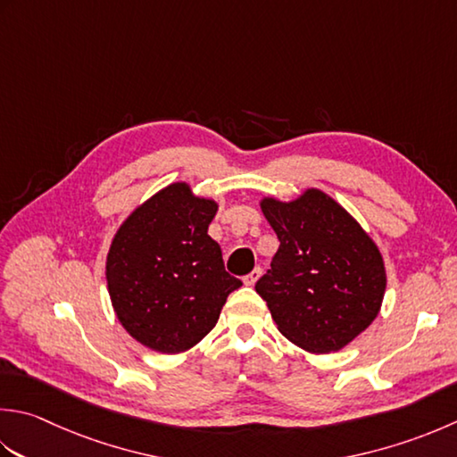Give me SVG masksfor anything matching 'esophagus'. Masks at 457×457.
<instances>
[{
    "label": "esophagus",
    "mask_w": 457,
    "mask_h": 457,
    "mask_svg": "<svg viewBox=\"0 0 457 457\" xmlns=\"http://www.w3.org/2000/svg\"><path fill=\"white\" fill-rule=\"evenodd\" d=\"M259 277H262V267H255V270H253L252 273H247V275L244 277V283L249 285V287H252V285H255V281L259 279Z\"/></svg>",
    "instance_id": "1"
}]
</instances>
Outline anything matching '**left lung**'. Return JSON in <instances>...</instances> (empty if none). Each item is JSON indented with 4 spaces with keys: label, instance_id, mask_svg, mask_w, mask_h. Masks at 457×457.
I'll list each match as a JSON object with an SVG mask.
<instances>
[{
    "label": "left lung",
    "instance_id": "8db88e82",
    "mask_svg": "<svg viewBox=\"0 0 457 457\" xmlns=\"http://www.w3.org/2000/svg\"><path fill=\"white\" fill-rule=\"evenodd\" d=\"M279 237L255 283L279 333L309 353L341 351L377 319L386 271L378 247L343 205L309 187L297 200H262Z\"/></svg>",
    "mask_w": 457,
    "mask_h": 457
}]
</instances>
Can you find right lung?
I'll return each mask as SVG.
<instances>
[{
	"mask_svg": "<svg viewBox=\"0 0 457 457\" xmlns=\"http://www.w3.org/2000/svg\"><path fill=\"white\" fill-rule=\"evenodd\" d=\"M218 204L186 182L166 186L122 221L106 255L112 307L127 333L152 351L184 353L216 327L241 281L223 267L208 226Z\"/></svg>",
	"mask_w": 457,
	"mask_h": 457,
	"instance_id": "right-lung-1",
	"label": "right lung"
}]
</instances>
